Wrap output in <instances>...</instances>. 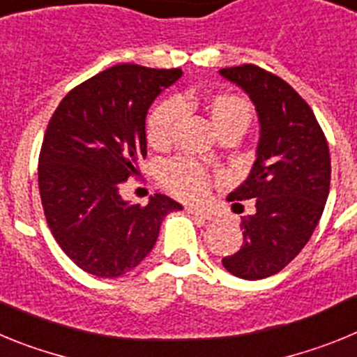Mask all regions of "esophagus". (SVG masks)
<instances>
[{
  "mask_svg": "<svg viewBox=\"0 0 357 357\" xmlns=\"http://www.w3.org/2000/svg\"><path fill=\"white\" fill-rule=\"evenodd\" d=\"M185 209H188L189 214H193V216L200 218V220H206V222H214V216H213V214H209V213H207V211L200 209V207L189 206V207H185Z\"/></svg>",
  "mask_w": 357,
  "mask_h": 357,
  "instance_id": "esophagus-1",
  "label": "esophagus"
}]
</instances>
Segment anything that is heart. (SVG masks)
<instances>
[{
	"mask_svg": "<svg viewBox=\"0 0 357 357\" xmlns=\"http://www.w3.org/2000/svg\"><path fill=\"white\" fill-rule=\"evenodd\" d=\"M185 112H188V105L182 98H169L159 103L148 119V139L155 144L168 141ZM209 112L216 130L223 127H239L245 132L252 119L250 103L236 94H214L209 102ZM164 178L169 188L185 198L204 197L209 185L206 172L195 160L189 159L169 162L164 168Z\"/></svg>",
	"mask_w": 357,
	"mask_h": 357,
	"instance_id": "heart-1",
	"label": "heart"
}]
</instances>
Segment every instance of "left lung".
Segmentation results:
<instances>
[{"instance_id":"8db88e82","label":"left lung","mask_w":357,"mask_h":357,"mask_svg":"<svg viewBox=\"0 0 357 357\" xmlns=\"http://www.w3.org/2000/svg\"><path fill=\"white\" fill-rule=\"evenodd\" d=\"M220 75L248 94L259 119L250 173L227 197L254 200L255 211L241 218L243 247L222 263L239 279H266L295 259L320 222L331 185L329 146L311 107L282 78L252 64Z\"/></svg>"}]
</instances>
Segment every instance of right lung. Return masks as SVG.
I'll list each match as a JSON object with an SVG mask.
<instances>
[{"label":"right lung","instance_id":"add662e5","mask_svg":"<svg viewBox=\"0 0 357 357\" xmlns=\"http://www.w3.org/2000/svg\"><path fill=\"white\" fill-rule=\"evenodd\" d=\"M182 69L118 64L69 91L39 155V191L53 238L91 275L114 279L151 252L160 223L181 211L166 195L130 204L121 182L146 157V114Z\"/></svg>","mask_w":357,"mask_h":357}]
</instances>
